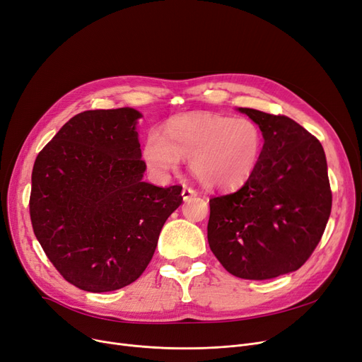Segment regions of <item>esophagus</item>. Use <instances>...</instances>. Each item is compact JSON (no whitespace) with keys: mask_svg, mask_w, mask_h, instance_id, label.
<instances>
[{"mask_svg":"<svg viewBox=\"0 0 362 362\" xmlns=\"http://www.w3.org/2000/svg\"><path fill=\"white\" fill-rule=\"evenodd\" d=\"M197 195H198V192H197L195 189H192V187H187V186H185V187H183L182 197H183V199H185V201H187V199L192 198V197H197Z\"/></svg>","mask_w":362,"mask_h":362,"instance_id":"esophagus-1","label":"esophagus"}]
</instances>
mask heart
Here are the masks:
<instances>
[{
  "mask_svg": "<svg viewBox=\"0 0 362 362\" xmlns=\"http://www.w3.org/2000/svg\"><path fill=\"white\" fill-rule=\"evenodd\" d=\"M263 149L259 125L248 118L187 114L171 118L165 133L152 129L144 160L152 175L164 179L189 158L194 175L213 189H235L256 171Z\"/></svg>",
  "mask_w": 362,
  "mask_h": 362,
  "instance_id": "obj_1",
  "label": "heart"
}]
</instances>
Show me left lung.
<instances>
[{"label": "left lung", "mask_w": 362, "mask_h": 362, "mask_svg": "<svg viewBox=\"0 0 362 362\" xmlns=\"http://www.w3.org/2000/svg\"><path fill=\"white\" fill-rule=\"evenodd\" d=\"M262 130L256 171L237 192L210 199L207 238L223 268L244 279L297 271L310 257L332 213L320 140L286 115L240 107Z\"/></svg>", "instance_id": "1"}]
</instances>
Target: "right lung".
Masks as SVG:
<instances>
[{
  "mask_svg": "<svg viewBox=\"0 0 362 362\" xmlns=\"http://www.w3.org/2000/svg\"><path fill=\"white\" fill-rule=\"evenodd\" d=\"M133 107L72 117L38 153L29 214L45 256L72 286L105 293L149 264L182 186L142 180L146 164Z\"/></svg>",
  "mask_w": 362,
  "mask_h": 362,
  "instance_id": "obj_1",
  "label": "right lung"
}]
</instances>
